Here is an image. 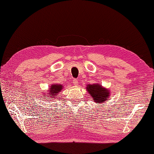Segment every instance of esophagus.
<instances>
[{
    "instance_id": "34e87169",
    "label": "esophagus",
    "mask_w": 154,
    "mask_h": 154,
    "mask_svg": "<svg viewBox=\"0 0 154 154\" xmlns=\"http://www.w3.org/2000/svg\"><path fill=\"white\" fill-rule=\"evenodd\" d=\"M73 83L74 85H78V81L76 79H74L73 80Z\"/></svg>"
}]
</instances>
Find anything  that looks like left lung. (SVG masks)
Instances as JSON below:
<instances>
[{
	"label": "left lung",
	"mask_w": 154,
	"mask_h": 154,
	"mask_svg": "<svg viewBox=\"0 0 154 154\" xmlns=\"http://www.w3.org/2000/svg\"><path fill=\"white\" fill-rule=\"evenodd\" d=\"M88 92L94 99L96 103H101L105 102L109 97L110 93L109 90L102 87L100 85H88L87 86Z\"/></svg>",
	"instance_id": "1"
}]
</instances>
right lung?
Returning <instances> with one entry per match:
<instances>
[{
  "label": "right lung",
  "mask_w": 154,
  "mask_h": 154,
  "mask_svg": "<svg viewBox=\"0 0 154 154\" xmlns=\"http://www.w3.org/2000/svg\"><path fill=\"white\" fill-rule=\"evenodd\" d=\"M62 89V85H52L50 87V89H49V94H50V96H53L51 97H53L54 96H56L58 95V93L59 92L61 91V90Z\"/></svg>",
  "instance_id": "add662e5"
}]
</instances>
